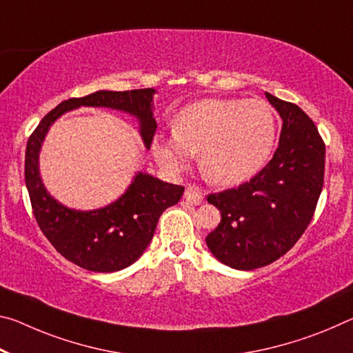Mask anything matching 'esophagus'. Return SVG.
Listing matches in <instances>:
<instances>
[{"instance_id":"obj_1","label":"esophagus","mask_w":353,"mask_h":353,"mask_svg":"<svg viewBox=\"0 0 353 353\" xmlns=\"http://www.w3.org/2000/svg\"><path fill=\"white\" fill-rule=\"evenodd\" d=\"M183 198H185L187 203H192L194 205H199L204 203L203 190L196 185H187L185 193H183Z\"/></svg>"}]
</instances>
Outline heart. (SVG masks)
Returning <instances> with one entry per match:
<instances>
[{"instance_id": "heart-1", "label": "heart", "mask_w": 353, "mask_h": 353, "mask_svg": "<svg viewBox=\"0 0 353 353\" xmlns=\"http://www.w3.org/2000/svg\"><path fill=\"white\" fill-rule=\"evenodd\" d=\"M275 139V114L264 100L205 99L179 113L174 135L155 138L154 155L171 171L183 170L192 155H199L205 179L236 185L265 165Z\"/></svg>"}]
</instances>
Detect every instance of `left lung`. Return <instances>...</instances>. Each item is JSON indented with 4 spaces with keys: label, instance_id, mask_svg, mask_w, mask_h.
Masks as SVG:
<instances>
[{
    "label": "left lung",
    "instance_id": "8db88e82",
    "mask_svg": "<svg viewBox=\"0 0 353 353\" xmlns=\"http://www.w3.org/2000/svg\"><path fill=\"white\" fill-rule=\"evenodd\" d=\"M265 96L283 117L272 160L248 182L207 196L221 214L207 247L237 270L265 267L286 254L314 216L323 187L325 143L314 122L295 103Z\"/></svg>",
    "mask_w": 353,
    "mask_h": 353
}]
</instances>
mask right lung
Listing matches in <instances>:
<instances>
[{
    "label": "right lung",
    "instance_id": "1",
    "mask_svg": "<svg viewBox=\"0 0 353 353\" xmlns=\"http://www.w3.org/2000/svg\"><path fill=\"white\" fill-rule=\"evenodd\" d=\"M152 88L133 91H97L86 97L61 102L31 133L25 154V182L32 214L54 250L67 261L91 272H117L133 264L154 237L160 215L179 203L183 187L139 174L116 203L99 210L67 209L50 196L39 176V149L48 127L65 111L78 106H106L135 114L141 122V137L150 148L157 124L150 102Z\"/></svg>",
    "mask_w": 353,
    "mask_h": 353
}]
</instances>
